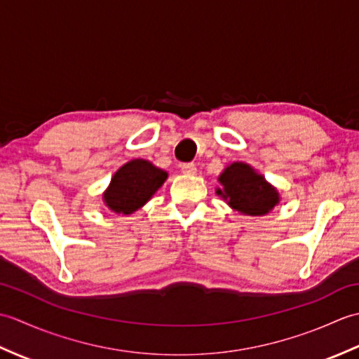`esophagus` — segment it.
<instances>
[{"label":"esophagus","mask_w":359,"mask_h":359,"mask_svg":"<svg viewBox=\"0 0 359 359\" xmlns=\"http://www.w3.org/2000/svg\"><path fill=\"white\" fill-rule=\"evenodd\" d=\"M180 170H182V172H184V174L193 175V174H196L197 168H196L194 163H182V165H180Z\"/></svg>","instance_id":"obj_1"}]
</instances>
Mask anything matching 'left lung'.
I'll return each mask as SVG.
<instances>
[{
  "label": "left lung",
  "instance_id": "1",
  "mask_svg": "<svg viewBox=\"0 0 359 359\" xmlns=\"http://www.w3.org/2000/svg\"><path fill=\"white\" fill-rule=\"evenodd\" d=\"M219 182L224 189H217V194L243 215H266L279 202L276 189L266 184L262 175L256 174L253 168L242 162L225 168Z\"/></svg>",
  "mask_w": 359,
  "mask_h": 359
}]
</instances>
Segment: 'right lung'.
Segmentation results:
<instances>
[{
	"mask_svg": "<svg viewBox=\"0 0 359 359\" xmlns=\"http://www.w3.org/2000/svg\"><path fill=\"white\" fill-rule=\"evenodd\" d=\"M166 177L168 174L151 162L142 158L131 160L114 174L103 199L112 211L131 215L151 199Z\"/></svg>",
	"mask_w": 359,
	"mask_h": 359,
	"instance_id": "right-lung-1",
	"label": "right lung"
}]
</instances>
